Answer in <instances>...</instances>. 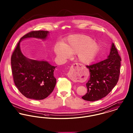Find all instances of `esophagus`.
Wrapping results in <instances>:
<instances>
[{
    "mask_svg": "<svg viewBox=\"0 0 133 133\" xmlns=\"http://www.w3.org/2000/svg\"><path fill=\"white\" fill-rule=\"evenodd\" d=\"M78 66H79L78 64L74 63L73 64V65L72 66V67H77ZM72 74H73V72H72V71H71V70H70L69 71V72L68 73V74H67V75H68V77L70 79H71L72 81H74V82H76V79L73 77Z\"/></svg>",
    "mask_w": 133,
    "mask_h": 133,
    "instance_id": "1",
    "label": "esophagus"
}]
</instances>
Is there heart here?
Listing matches in <instances>:
<instances>
[{
	"label": "heart",
	"mask_w": 133,
	"mask_h": 133,
	"mask_svg": "<svg viewBox=\"0 0 133 133\" xmlns=\"http://www.w3.org/2000/svg\"><path fill=\"white\" fill-rule=\"evenodd\" d=\"M99 50L98 45L87 36L72 35L69 36L62 46L56 44L54 51L58 59L63 61L71 55L78 54L79 61L84 65L92 63Z\"/></svg>",
	"instance_id": "obj_1"
}]
</instances>
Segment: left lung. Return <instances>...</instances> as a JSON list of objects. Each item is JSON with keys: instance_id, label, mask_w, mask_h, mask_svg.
Wrapping results in <instances>:
<instances>
[{"instance_id": "8db88e82", "label": "left lung", "mask_w": 133, "mask_h": 133, "mask_svg": "<svg viewBox=\"0 0 133 133\" xmlns=\"http://www.w3.org/2000/svg\"><path fill=\"white\" fill-rule=\"evenodd\" d=\"M121 58L113 43L107 58L97 63L86 66L90 78L86 83L87 93L83 99L95 101L106 97L118 81Z\"/></svg>"}]
</instances>
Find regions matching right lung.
I'll return each instance as SVG.
<instances>
[{"label":"right lung","mask_w":133,"mask_h":133,"mask_svg":"<svg viewBox=\"0 0 133 133\" xmlns=\"http://www.w3.org/2000/svg\"><path fill=\"white\" fill-rule=\"evenodd\" d=\"M49 32L33 31L26 34L19 40L11 59L14 83L20 93L27 98L42 100L53 91L56 83L54 76L55 68L46 60H36L25 57L22 53L20 44L27 38L46 40Z\"/></svg>","instance_id":"obj_1"}]
</instances>
